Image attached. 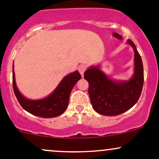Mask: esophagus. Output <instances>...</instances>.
<instances>
[{
  "mask_svg": "<svg viewBox=\"0 0 159 159\" xmlns=\"http://www.w3.org/2000/svg\"><path fill=\"white\" fill-rule=\"evenodd\" d=\"M78 71H79L80 74H81V77L84 76V73L85 70H86V66H85L84 65H80L79 66H78Z\"/></svg>",
  "mask_w": 159,
  "mask_h": 159,
  "instance_id": "esophagus-1",
  "label": "esophagus"
}]
</instances>
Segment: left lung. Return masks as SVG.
<instances>
[{"instance_id":"1","label":"left lung","mask_w":159,"mask_h":159,"mask_svg":"<svg viewBox=\"0 0 159 159\" xmlns=\"http://www.w3.org/2000/svg\"><path fill=\"white\" fill-rule=\"evenodd\" d=\"M127 44L134 52V74L128 80L112 78L101 70V65L91 66L84 72L88 81V93L93 109L107 116L128 111L137 102L143 86V66L141 57L131 40Z\"/></svg>"}]
</instances>
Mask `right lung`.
I'll use <instances>...</instances> for the list:
<instances>
[{"label": "right lung", "mask_w": 159, "mask_h": 159, "mask_svg": "<svg viewBox=\"0 0 159 159\" xmlns=\"http://www.w3.org/2000/svg\"><path fill=\"white\" fill-rule=\"evenodd\" d=\"M81 78L78 71H75L64 77L53 91L46 97L38 99H29L24 97L17 88L14 64H13V87L19 102L28 112L41 118H53L60 116L66 111L71 90Z\"/></svg>", "instance_id": "obj_1"}]
</instances>
